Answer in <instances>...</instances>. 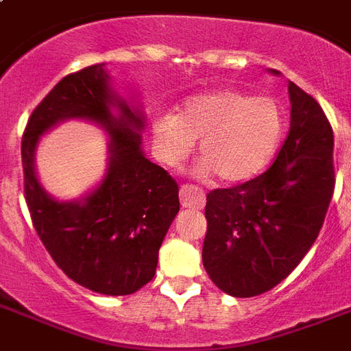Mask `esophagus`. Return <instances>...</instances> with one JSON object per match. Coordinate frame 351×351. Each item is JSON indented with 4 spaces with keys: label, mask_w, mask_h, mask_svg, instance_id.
Wrapping results in <instances>:
<instances>
[{
    "label": "esophagus",
    "mask_w": 351,
    "mask_h": 351,
    "mask_svg": "<svg viewBox=\"0 0 351 351\" xmlns=\"http://www.w3.org/2000/svg\"><path fill=\"white\" fill-rule=\"evenodd\" d=\"M180 202L182 208L186 209H202L206 204V195L202 189L195 186H182L180 187Z\"/></svg>",
    "instance_id": "obj_1"
}]
</instances>
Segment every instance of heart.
Wrapping results in <instances>:
<instances>
[{"instance_id":"1","label":"heart","mask_w":351,"mask_h":351,"mask_svg":"<svg viewBox=\"0 0 351 351\" xmlns=\"http://www.w3.org/2000/svg\"><path fill=\"white\" fill-rule=\"evenodd\" d=\"M284 109L269 96L217 89L187 98L178 114L160 111L151 123L154 154L176 167L198 138V175L239 184L266 169L284 136Z\"/></svg>"}]
</instances>
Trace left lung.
Segmentation results:
<instances>
[{
	"instance_id": "8db88e82",
	"label": "left lung",
	"mask_w": 351,
	"mask_h": 351,
	"mask_svg": "<svg viewBox=\"0 0 351 351\" xmlns=\"http://www.w3.org/2000/svg\"><path fill=\"white\" fill-rule=\"evenodd\" d=\"M288 93L289 132L271 167L244 184L213 189L206 202L204 267L233 297L269 291L299 266L335 189L332 125L313 96L293 82Z\"/></svg>"
}]
</instances>
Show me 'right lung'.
Returning a JSON list of instances; mask_svg holds the SVG:
<instances>
[{"label":"right lung","mask_w":351,"mask_h":351,"mask_svg":"<svg viewBox=\"0 0 351 351\" xmlns=\"http://www.w3.org/2000/svg\"><path fill=\"white\" fill-rule=\"evenodd\" d=\"M69 117L96 121L110 132V167L87 197L60 203L37 182L34 151L41 134ZM142 131V112L118 98L104 63L60 80L25 127L21 164L32 226L58 267L96 293L131 295L153 280L160 245L180 209L175 178L140 149Z\"/></svg>","instance_id":"right-lung-1"}]
</instances>
